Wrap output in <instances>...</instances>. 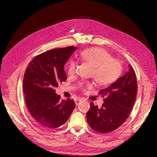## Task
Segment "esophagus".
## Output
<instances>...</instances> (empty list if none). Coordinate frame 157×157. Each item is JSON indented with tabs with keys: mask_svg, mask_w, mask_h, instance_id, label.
Segmentation results:
<instances>
[{
	"mask_svg": "<svg viewBox=\"0 0 157 157\" xmlns=\"http://www.w3.org/2000/svg\"><path fill=\"white\" fill-rule=\"evenodd\" d=\"M82 101H83V99H77V100H76V101H75L76 105H79V104H80V102H81Z\"/></svg>",
	"mask_w": 157,
	"mask_h": 157,
	"instance_id": "esophagus-1",
	"label": "esophagus"
}]
</instances>
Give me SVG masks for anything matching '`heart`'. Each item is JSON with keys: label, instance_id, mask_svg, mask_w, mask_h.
Returning <instances> with one entry per match:
<instances>
[{"label": "heart", "instance_id": "1", "mask_svg": "<svg viewBox=\"0 0 157 157\" xmlns=\"http://www.w3.org/2000/svg\"><path fill=\"white\" fill-rule=\"evenodd\" d=\"M80 58L93 67L91 76L96 83L100 86H106L111 84L119 77L122 71V65L117 59H112L109 53L99 48H92L85 49L80 53ZM77 63L71 60L67 66V72L70 75L76 72ZM90 88L92 86L91 83H81L79 87L82 89Z\"/></svg>", "mask_w": 157, "mask_h": 157}]
</instances>
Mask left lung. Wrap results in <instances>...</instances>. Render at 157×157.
<instances>
[{"label":"left lung","instance_id":"1","mask_svg":"<svg viewBox=\"0 0 157 157\" xmlns=\"http://www.w3.org/2000/svg\"><path fill=\"white\" fill-rule=\"evenodd\" d=\"M137 91L135 72L130 65L128 71L109 86L101 90L104 103L99 108L90 102L86 113L89 125L100 133H109L121 125L133 108Z\"/></svg>","mask_w":157,"mask_h":157}]
</instances>
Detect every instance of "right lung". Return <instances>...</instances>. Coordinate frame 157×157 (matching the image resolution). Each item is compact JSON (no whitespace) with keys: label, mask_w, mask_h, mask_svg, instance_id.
I'll list each match as a JSON object with an SVG mask.
<instances>
[{"label":"right lung","mask_w":157,"mask_h":157,"mask_svg":"<svg viewBox=\"0 0 157 157\" xmlns=\"http://www.w3.org/2000/svg\"><path fill=\"white\" fill-rule=\"evenodd\" d=\"M77 48L51 49L36 56L25 72L23 89L27 108L37 124L51 130L67 122L76 104L73 100L60 99L55 93L60 82L67 76L64 65Z\"/></svg>","instance_id":"obj_1"}]
</instances>
